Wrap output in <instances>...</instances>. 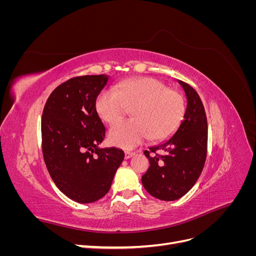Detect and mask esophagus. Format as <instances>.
Here are the masks:
<instances>
[{"instance_id":"obj_1","label":"esophagus","mask_w":256,"mask_h":256,"mask_svg":"<svg viewBox=\"0 0 256 256\" xmlns=\"http://www.w3.org/2000/svg\"><path fill=\"white\" fill-rule=\"evenodd\" d=\"M136 154V152H125V159H130L131 157H134Z\"/></svg>"}]
</instances>
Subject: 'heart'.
I'll return each instance as SVG.
<instances>
[{
	"label": "heart",
	"instance_id": "b5f03b06",
	"mask_svg": "<svg viewBox=\"0 0 256 256\" xmlns=\"http://www.w3.org/2000/svg\"><path fill=\"white\" fill-rule=\"evenodd\" d=\"M96 111L104 122L120 120L127 108H134V120L122 122L109 131V140L122 148H134L147 138L164 140L182 122L186 106L180 92L170 90L162 81L144 76L108 88L96 98Z\"/></svg>",
	"mask_w": 256,
	"mask_h": 256
}]
</instances>
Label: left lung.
I'll return each instance as SVG.
<instances>
[{
	"label": "left lung",
	"instance_id": "8db88e82",
	"mask_svg": "<svg viewBox=\"0 0 256 256\" xmlns=\"http://www.w3.org/2000/svg\"><path fill=\"white\" fill-rule=\"evenodd\" d=\"M187 97L184 120L173 136L145 150L150 166L142 176L145 190L162 200L184 196L203 171L207 154V118L196 90L178 80Z\"/></svg>",
	"mask_w": 256,
	"mask_h": 256
}]
</instances>
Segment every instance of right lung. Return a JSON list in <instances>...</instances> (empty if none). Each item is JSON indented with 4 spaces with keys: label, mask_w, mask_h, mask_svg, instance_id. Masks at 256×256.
<instances>
[{
    "label": "right lung",
    "mask_w": 256,
    "mask_h": 256,
    "mask_svg": "<svg viewBox=\"0 0 256 256\" xmlns=\"http://www.w3.org/2000/svg\"><path fill=\"white\" fill-rule=\"evenodd\" d=\"M109 76H82L54 90L42 118L44 164L56 187L81 204L96 202L109 192L125 154L104 147L106 128L96 111V98Z\"/></svg>",
    "instance_id": "1"
}]
</instances>
